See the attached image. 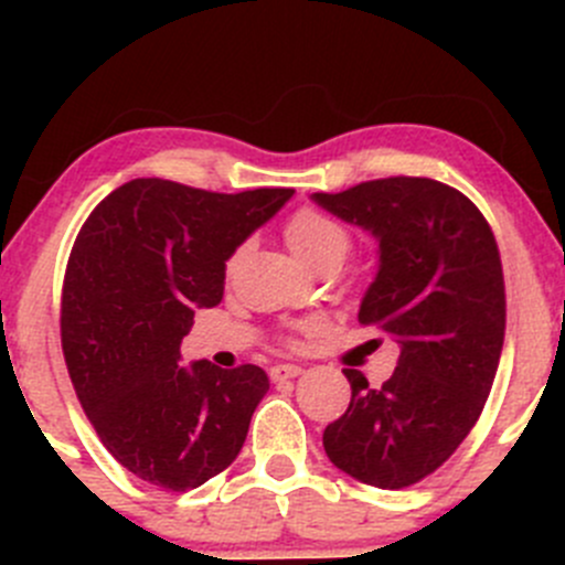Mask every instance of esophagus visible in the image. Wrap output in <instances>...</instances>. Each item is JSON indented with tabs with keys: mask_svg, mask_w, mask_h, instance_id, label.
Here are the masks:
<instances>
[{
	"mask_svg": "<svg viewBox=\"0 0 565 565\" xmlns=\"http://www.w3.org/2000/svg\"><path fill=\"white\" fill-rule=\"evenodd\" d=\"M298 374H303V366H298V363H278V366L270 369L273 383H284V380H292Z\"/></svg>",
	"mask_w": 565,
	"mask_h": 565,
	"instance_id": "obj_1",
	"label": "esophagus"
}]
</instances>
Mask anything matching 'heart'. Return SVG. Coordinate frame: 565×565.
Instances as JSON below:
<instances>
[{
	"label": "heart",
	"instance_id": "b5f03b06",
	"mask_svg": "<svg viewBox=\"0 0 565 565\" xmlns=\"http://www.w3.org/2000/svg\"><path fill=\"white\" fill-rule=\"evenodd\" d=\"M284 237H287L289 248L315 270L339 267L350 256L352 243H355L352 232L339 218L317 207H300L298 213L289 215L287 224H284ZM237 256H241V250H235L226 265L235 267Z\"/></svg>",
	"mask_w": 565,
	"mask_h": 565
}]
</instances>
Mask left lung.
Wrapping results in <instances>:
<instances>
[{
    "label": "left lung",
    "instance_id": "1",
    "mask_svg": "<svg viewBox=\"0 0 565 565\" xmlns=\"http://www.w3.org/2000/svg\"><path fill=\"white\" fill-rule=\"evenodd\" d=\"M311 199L380 243L358 322L398 347L380 388L344 369L352 398L324 429V454L369 487H409L457 451L492 391L505 335L498 243L465 193L429 177H385Z\"/></svg>",
    "mask_w": 565,
    "mask_h": 565
}]
</instances>
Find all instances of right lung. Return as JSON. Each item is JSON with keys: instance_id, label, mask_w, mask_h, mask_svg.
<instances>
[{"instance_id": "add662e5", "label": "right lung", "mask_w": 565, "mask_h": 565, "mask_svg": "<svg viewBox=\"0 0 565 565\" xmlns=\"http://www.w3.org/2000/svg\"><path fill=\"white\" fill-rule=\"evenodd\" d=\"M292 193L139 177L84 221L62 284V352L100 443L141 481L185 492L241 454L267 374L180 366V344L193 311L224 298L226 259Z\"/></svg>"}]
</instances>
